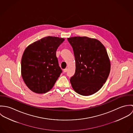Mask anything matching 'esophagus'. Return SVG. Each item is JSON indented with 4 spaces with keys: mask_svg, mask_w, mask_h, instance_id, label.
Instances as JSON below:
<instances>
[{
    "mask_svg": "<svg viewBox=\"0 0 133 133\" xmlns=\"http://www.w3.org/2000/svg\"><path fill=\"white\" fill-rule=\"evenodd\" d=\"M67 71H68V69L66 68V69H65L63 70V72H64V73H65V72H67Z\"/></svg>",
    "mask_w": 133,
    "mask_h": 133,
    "instance_id": "34e87169",
    "label": "esophagus"
}]
</instances>
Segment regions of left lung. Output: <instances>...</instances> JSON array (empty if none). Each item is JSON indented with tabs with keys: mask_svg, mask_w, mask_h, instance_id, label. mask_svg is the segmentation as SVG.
<instances>
[{
	"mask_svg": "<svg viewBox=\"0 0 133 133\" xmlns=\"http://www.w3.org/2000/svg\"><path fill=\"white\" fill-rule=\"evenodd\" d=\"M68 40L76 62L75 73L70 79L72 87L80 95H93L102 87L110 72L111 62L106 49L95 38L77 36Z\"/></svg>",
	"mask_w": 133,
	"mask_h": 133,
	"instance_id": "left-lung-1",
	"label": "left lung"
}]
</instances>
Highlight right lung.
<instances>
[{
    "label": "right lung",
    "instance_id": "right-lung-1",
    "mask_svg": "<svg viewBox=\"0 0 133 133\" xmlns=\"http://www.w3.org/2000/svg\"><path fill=\"white\" fill-rule=\"evenodd\" d=\"M64 41L48 36L37 40L25 49L21 62L22 78L32 92L43 94L54 87L62 70L59 66L56 50Z\"/></svg>",
    "mask_w": 133,
    "mask_h": 133
}]
</instances>
